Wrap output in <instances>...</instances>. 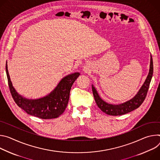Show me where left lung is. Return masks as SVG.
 Wrapping results in <instances>:
<instances>
[{
	"label": "left lung",
	"mask_w": 160,
	"mask_h": 160,
	"mask_svg": "<svg viewBox=\"0 0 160 160\" xmlns=\"http://www.w3.org/2000/svg\"><path fill=\"white\" fill-rule=\"evenodd\" d=\"M153 74V62L152 56H151V63H150V69L148 76L137 94L130 100L119 105H112L106 103L101 99V98L98 95V93L95 88L92 86L93 94L100 109L104 113L111 116H119L127 113H128L138 108H139L141 104L144 101L149 88V84L152 77Z\"/></svg>",
	"instance_id": "8db88e82"
}]
</instances>
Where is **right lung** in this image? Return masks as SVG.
<instances>
[{
    "mask_svg": "<svg viewBox=\"0 0 160 160\" xmlns=\"http://www.w3.org/2000/svg\"><path fill=\"white\" fill-rule=\"evenodd\" d=\"M6 70L10 92L17 105L28 114L44 119L57 118L65 111L68 102L71 87L80 75L79 72L68 75L61 80L55 89L48 96L37 100H28L20 95L12 86L7 63Z\"/></svg>",
    "mask_w": 160,
    "mask_h": 160,
    "instance_id": "obj_1",
    "label": "right lung"
}]
</instances>
